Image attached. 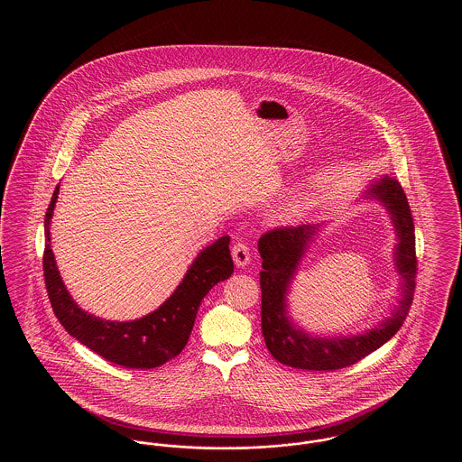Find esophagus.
<instances>
[{
    "label": "esophagus",
    "mask_w": 462,
    "mask_h": 462,
    "mask_svg": "<svg viewBox=\"0 0 462 462\" xmlns=\"http://www.w3.org/2000/svg\"><path fill=\"white\" fill-rule=\"evenodd\" d=\"M232 258H234V263L237 264L239 268L249 263L251 254H249L247 245H245V244H242V242H239V244H234V247H232Z\"/></svg>",
    "instance_id": "obj_1"
}]
</instances>
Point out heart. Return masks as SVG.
Here are the masks:
<instances>
[{"label": "heart", "mask_w": 462, "mask_h": 462, "mask_svg": "<svg viewBox=\"0 0 462 462\" xmlns=\"http://www.w3.org/2000/svg\"><path fill=\"white\" fill-rule=\"evenodd\" d=\"M307 206L308 202H298V204H296V206H292L289 211H292V213H300V211H303Z\"/></svg>", "instance_id": "b5f03b06"}]
</instances>
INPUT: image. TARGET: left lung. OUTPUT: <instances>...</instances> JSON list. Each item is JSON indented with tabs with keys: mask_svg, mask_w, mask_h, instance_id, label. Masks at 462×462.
Here are the masks:
<instances>
[{
	"mask_svg": "<svg viewBox=\"0 0 462 462\" xmlns=\"http://www.w3.org/2000/svg\"><path fill=\"white\" fill-rule=\"evenodd\" d=\"M362 199H375L388 211L395 228V268L402 277L400 300L373 329L350 336H311L294 324L289 315L287 294L310 244L319 236L320 225L284 226L266 232L258 241L263 260L262 286V330L264 345L281 364L305 371H336L356 364L381 348L402 328L414 298L416 287V234L411 208L395 176H381Z\"/></svg>",
	"mask_w": 462,
	"mask_h": 462,
	"instance_id": "1",
	"label": "left lung"
}]
</instances>
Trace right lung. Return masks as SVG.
<instances>
[{
  "instance_id": "add662e5",
  "label": "right lung",
  "mask_w": 462,
  "mask_h": 462,
  "mask_svg": "<svg viewBox=\"0 0 462 462\" xmlns=\"http://www.w3.org/2000/svg\"><path fill=\"white\" fill-rule=\"evenodd\" d=\"M59 189L60 185H57L44 217L43 270L50 303L64 329L91 352L126 369H154L175 358L189 341L204 296L234 273L230 237L223 236L204 247L175 292L152 313L130 322L106 320L78 307L57 268L50 245V223Z\"/></svg>"
}]
</instances>
